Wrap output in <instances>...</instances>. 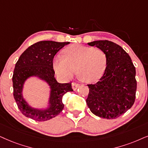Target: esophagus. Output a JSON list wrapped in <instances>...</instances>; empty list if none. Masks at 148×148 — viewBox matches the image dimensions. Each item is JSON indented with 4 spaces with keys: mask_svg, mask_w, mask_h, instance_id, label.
Masks as SVG:
<instances>
[{
    "mask_svg": "<svg viewBox=\"0 0 148 148\" xmlns=\"http://www.w3.org/2000/svg\"><path fill=\"white\" fill-rule=\"evenodd\" d=\"M79 84L78 83H72V89H74V91L76 90V89H78V87H79Z\"/></svg>",
    "mask_w": 148,
    "mask_h": 148,
    "instance_id": "34e87169",
    "label": "esophagus"
}]
</instances>
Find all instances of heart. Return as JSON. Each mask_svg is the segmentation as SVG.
<instances>
[{
    "label": "heart",
    "mask_w": 148,
    "mask_h": 148,
    "mask_svg": "<svg viewBox=\"0 0 148 148\" xmlns=\"http://www.w3.org/2000/svg\"><path fill=\"white\" fill-rule=\"evenodd\" d=\"M107 65V57L100 48L72 45L63 51V57L54 61V69L61 78H70L77 72L78 77L85 83L96 82L102 77Z\"/></svg>",
    "instance_id": "1"
}]
</instances>
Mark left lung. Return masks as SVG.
Listing matches in <instances>:
<instances>
[{
	"mask_svg": "<svg viewBox=\"0 0 148 148\" xmlns=\"http://www.w3.org/2000/svg\"><path fill=\"white\" fill-rule=\"evenodd\" d=\"M88 45L105 52L107 65L100 80L87 85L89 92L86 102L96 116L115 119L130 109L135 101V67L128 54L115 43L99 40Z\"/></svg>",
	"mask_w": 148,
	"mask_h": 148,
	"instance_id": "8db88e82",
	"label": "left lung"
}]
</instances>
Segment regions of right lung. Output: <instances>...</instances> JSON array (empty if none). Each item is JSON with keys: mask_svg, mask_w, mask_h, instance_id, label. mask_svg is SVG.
<instances>
[{"mask_svg": "<svg viewBox=\"0 0 148 148\" xmlns=\"http://www.w3.org/2000/svg\"><path fill=\"white\" fill-rule=\"evenodd\" d=\"M70 42L41 41L29 46L17 61L12 81L14 97L21 113L26 117L37 121H47L59 115L64 104L63 95L72 91V85L59 83L55 78L53 59L57 52ZM31 76H37L46 81L50 86L49 106L46 110H37L30 107L22 96L25 80Z\"/></svg>", "mask_w": 148, "mask_h": 148, "instance_id": "obj_1", "label": "right lung"}]
</instances>
